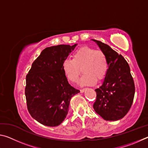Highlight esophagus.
I'll list each match as a JSON object with an SVG mask.
<instances>
[{
	"label": "esophagus",
	"instance_id": "esophagus-1",
	"mask_svg": "<svg viewBox=\"0 0 148 148\" xmlns=\"http://www.w3.org/2000/svg\"><path fill=\"white\" fill-rule=\"evenodd\" d=\"M86 89H80V92H84L85 91H86Z\"/></svg>",
	"mask_w": 148,
	"mask_h": 148
}]
</instances>
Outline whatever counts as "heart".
<instances>
[{
  "label": "heart",
  "instance_id": "obj_1",
  "mask_svg": "<svg viewBox=\"0 0 148 148\" xmlns=\"http://www.w3.org/2000/svg\"><path fill=\"white\" fill-rule=\"evenodd\" d=\"M62 69L67 79L72 83L78 80L80 69L84 76L80 80L82 86H92L106 76L108 69V59L103 51L92 47L84 46L76 50L72 56V60L65 59Z\"/></svg>",
  "mask_w": 148,
  "mask_h": 148
}]
</instances>
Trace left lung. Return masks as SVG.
<instances>
[{
    "label": "left lung",
    "instance_id": "8db88e82",
    "mask_svg": "<svg viewBox=\"0 0 148 148\" xmlns=\"http://www.w3.org/2000/svg\"><path fill=\"white\" fill-rule=\"evenodd\" d=\"M106 54L108 69L101 87L95 89L96 101L93 108L106 121L122 119L131 108L135 87L131 70L123 57L108 45L92 39Z\"/></svg>",
    "mask_w": 148,
    "mask_h": 148
}]
</instances>
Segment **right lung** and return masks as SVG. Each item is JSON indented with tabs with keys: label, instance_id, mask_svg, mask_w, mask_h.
Returning <instances> with one entry per match:
<instances>
[{
	"label": "right lung",
	"instance_id": "obj_1",
	"mask_svg": "<svg viewBox=\"0 0 148 148\" xmlns=\"http://www.w3.org/2000/svg\"><path fill=\"white\" fill-rule=\"evenodd\" d=\"M77 44L45 48L26 76L25 96L31 116L44 125L58 126L68 114L70 101L79 91L69 84L62 64Z\"/></svg>",
	"mask_w": 148,
	"mask_h": 148
}]
</instances>
